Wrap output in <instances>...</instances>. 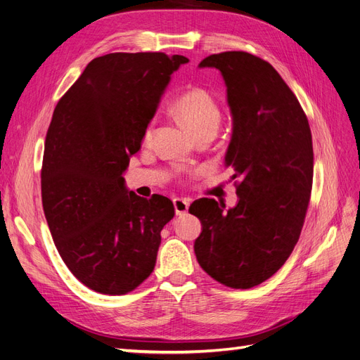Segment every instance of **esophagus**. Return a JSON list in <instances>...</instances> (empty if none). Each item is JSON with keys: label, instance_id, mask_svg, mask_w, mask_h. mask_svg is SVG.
<instances>
[{"label": "esophagus", "instance_id": "obj_1", "mask_svg": "<svg viewBox=\"0 0 360 360\" xmlns=\"http://www.w3.org/2000/svg\"><path fill=\"white\" fill-rule=\"evenodd\" d=\"M174 209H176L177 216L186 214L189 210V200L186 198H174Z\"/></svg>", "mask_w": 360, "mask_h": 360}]
</instances>
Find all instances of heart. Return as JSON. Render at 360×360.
<instances>
[{"label": "heart", "instance_id": "heart-1", "mask_svg": "<svg viewBox=\"0 0 360 360\" xmlns=\"http://www.w3.org/2000/svg\"><path fill=\"white\" fill-rule=\"evenodd\" d=\"M172 111L186 126L193 136L200 134H216L221 124V110L213 97L202 89H191L180 94L172 103ZM153 129H147L146 139L151 138Z\"/></svg>", "mask_w": 360, "mask_h": 360}]
</instances>
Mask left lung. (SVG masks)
I'll return each mask as SVG.
<instances>
[{"instance_id": "8db88e82", "label": "left lung", "mask_w": 360, "mask_h": 360, "mask_svg": "<svg viewBox=\"0 0 360 360\" xmlns=\"http://www.w3.org/2000/svg\"><path fill=\"white\" fill-rule=\"evenodd\" d=\"M198 68L217 69L225 81L233 122L225 167L240 183L231 209L213 198L189 207L202 226L193 250L213 279L250 288L276 274L299 240L312 188L311 129L267 61L231 51L213 53Z\"/></svg>"}]
</instances>
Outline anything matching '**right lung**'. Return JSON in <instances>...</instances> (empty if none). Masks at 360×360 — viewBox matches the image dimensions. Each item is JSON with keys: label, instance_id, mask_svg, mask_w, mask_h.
<instances>
[{"label": "right lung", "instance_id": "obj_1", "mask_svg": "<svg viewBox=\"0 0 360 360\" xmlns=\"http://www.w3.org/2000/svg\"><path fill=\"white\" fill-rule=\"evenodd\" d=\"M189 60L163 52L97 57L56 106L41 167V202L58 254L85 287L126 294L150 276L172 201L129 191L171 75Z\"/></svg>", "mask_w": 360, "mask_h": 360}]
</instances>
